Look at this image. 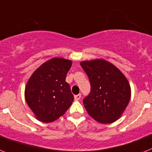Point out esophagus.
Segmentation results:
<instances>
[{
	"label": "esophagus",
	"instance_id": "obj_1",
	"mask_svg": "<svg viewBox=\"0 0 152 152\" xmlns=\"http://www.w3.org/2000/svg\"><path fill=\"white\" fill-rule=\"evenodd\" d=\"M74 98H75V100H76V101H78V100H79L80 98H81V95H80V94H79V95H75Z\"/></svg>",
	"mask_w": 152,
	"mask_h": 152
}]
</instances>
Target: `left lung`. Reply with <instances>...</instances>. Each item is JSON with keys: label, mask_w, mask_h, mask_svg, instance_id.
Segmentation results:
<instances>
[{"label": "left lung", "mask_w": 152, "mask_h": 152, "mask_svg": "<svg viewBox=\"0 0 152 152\" xmlns=\"http://www.w3.org/2000/svg\"><path fill=\"white\" fill-rule=\"evenodd\" d=\"M80 64L91 83V93L83 100L88 115L101 124L115 122L122 116L131 98L126 77L106 60L84 61Z\"/></svg>", "instance_id": "obj_1"}]
</instances>
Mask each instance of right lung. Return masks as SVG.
I'll use <instances>...</instances> for the list:
<instances>
[{
	"mask_svg": "<svg viewBox=\"0 0 152 152\" xmlns=\"http://www.w3.org/2000/svg\"><path fill=\"white\" fill-rule=\"evenodd\" d=\"M72 61L53 57L37 68L27 81L25 99L35 117L44 123L63 116L74 99L66 76Z\"/></svg>",
	"mask_w": 152,
	"mask_h": 152,
	"instance_id": "add662e5",
	"label": "right lung"
}]
</instances>
